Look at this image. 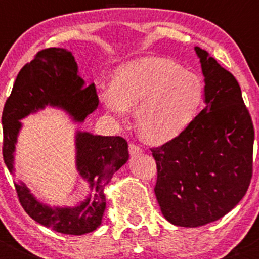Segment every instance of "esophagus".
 Returning <instances> with one entry per match:
<instances>
[{"label": "esophagus", "mask_w": 259, "mask_h": 259, "mask_svg": "<svg viewBox=\"0 0 259 259\" xmlns=\"http://www.w3.org/2000/svg\"><path fill=\"white\" fill-rule=\"evenodd\" d=\"M129 153L132 156H137V155H140V154L143 153V150L139 145L133 144L132 143V144H129Z\"/></svg>", "instance_id": "esophagus-1"}]
</instances>
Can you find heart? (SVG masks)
Returning <instances> with one entry per match:
<instances>
[{
	"mask_svg": "<svg viewBox=\"0 0 259 259\" xmlns=\"http://www.w3.org/2000/svg\"><path fill=\"white\" fill-rule=\"evenodd\" d=\"M204 85L197 74L164 57H144L116 70L113 85L100 91L105 108L124 119L129 106H137L135 125L150 144H163L178 137L197 115Z\"/></svg>",
	"mask_w": 259,
	"mask_h": 259,
	"instance_id": "heart-1",
	"label": "heart"
}]
</instances>
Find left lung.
<instances>
[{
	"label": "left lung",
	"mask_w": 259,
	"mask_h": 259,
	"mask_svg": "<svg viewBox=\"0 0 259 259\" xmlns=\"http://www.w3.org/2000/svg\"><path fill=\"white\" fill-rule=\"evenodd\" d=\"M204 76V104L187 129L151 149L158 169L156 199L168 222L204 226L229 213L252 178L254 129L236 77L194 48Z\"/></svg>",
	"instance_id": "1"
}]
</instances>
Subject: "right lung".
I'll list each match as a JSON object with an SVG mask.
<instances>
[{
  "label": "right lung",
  "instance_id": "obj_1",
  "mask_svg": "<svg viewBox=\"0 0 259 259\" xmlns=\"http://www.w3.org/2000/svg\"><path fill=\"white\" fill-rule=\"evenodd\" d=\"M99 99L95 85H86L79 75L71 51L51 48L37 52L18 72L12 93L2 113L4 160L15 176V150L20 121L46 106L61 109L75 122H83L96 110ZM76 169L90 188L88 197L75 207H50L41 203L20 180L15 179L17 197L26 213L40 223L62 234L81 236L94 232L103 221L106 208L105 189L114 173L129 159L127 143L121 137H101L76 132Z\"/></svg>",
  "mask_w": 259,
  "mask_h": 259
}]
</instances>
